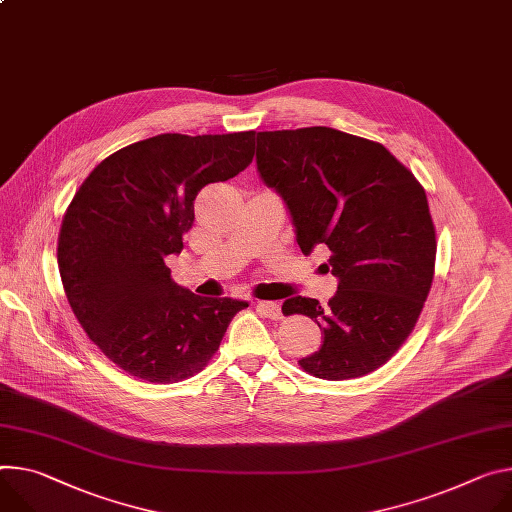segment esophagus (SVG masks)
<instances>
[{"instance_id": "34e87169", "label": "esophagus", "mask_w": 512, "mask_h": 512, "mask_svg": "<svg viewBox=\"0 0 512 512\" xmlns=\"http://www.w3.org/2000/svg\"><path fill=\"white\" fill-rule=\"evenodd\" d=\"M257 310H259L263 316H267V318H273V320L282 318V306H280V302H271V300H259V302H257Z\"/></svg>"}]
</instances>
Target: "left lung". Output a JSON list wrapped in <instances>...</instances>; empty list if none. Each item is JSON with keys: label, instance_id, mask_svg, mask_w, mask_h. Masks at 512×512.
<instances>
[{"label": "left lung", "instance_id": "8db88e82", "mask_svg": "<svg viewBox=\"0 0 512 512\" xmlns=\"http://www.w3.org/2000/svg\"><path fill=\"white\" fill-rule=\"evenodd\" d=\"M257 171L286 202L304 255L331 251L329 304L294 296L282 312L316 320L324 339L300 359L314 378H361L412 333L435 275L427 194L384 145L327 126L257 134Z\"/></svg>", "mask_w": 512, "mask_h": 512}]
</instances>
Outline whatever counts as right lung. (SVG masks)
I'll return each mask as SVG.
<instances>
[{
  "label": "right lung",
  "instance_id": "1",
  "mask_svg": "<svg viewBox=\"0 0 512 512\" xmlns=\"http://www.w3.org/2000/svg\"><path fill=\"white\" fill-rule=\"evenodd\" d=\"M255 130L157 134L106 157L75 192L59 232V271L87 337L126 374L173 384L198 374L249 304L177 286L167 255L183 249L194 200L241 173Z\"/></svg>",
  "mask_w": 512,
  "mask_h": 512
}]
</instances>
